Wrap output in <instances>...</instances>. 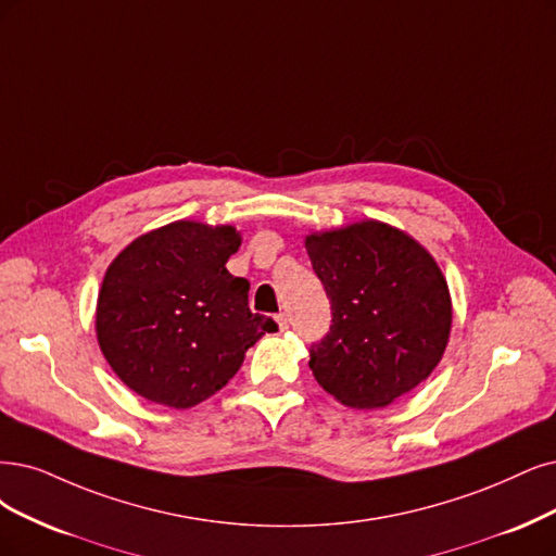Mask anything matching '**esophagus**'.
<instances>
[{
    "mask_svg": "<svg viewBox=\"0 0 556 556\" xmlns=\"http://www.w3.org/2000/svg\"><path fill=\"white\" fill-rule=\"evenodd\" d=\"M277 325H279V330H289V316L279 314V316H277Z\"/></svg>",
    "mask_w": 556,
    "mask_h": 556,
    "instance_id": "1",
    "label": "esophagus"
}]
</instances>
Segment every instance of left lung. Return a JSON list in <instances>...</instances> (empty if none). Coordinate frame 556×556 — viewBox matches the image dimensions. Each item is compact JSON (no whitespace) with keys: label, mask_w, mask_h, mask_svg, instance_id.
<instances>
[{"label":"left lung","mask_w":556,"mask_h":556,"mask_svg":"<svg viewBox=\"0 0 556 556\" xmlns=\"http://www.w3.org/2000/svg\"><path fill=\"white\" fill-rule=\"evenodd\" d=\"M332 304L312 343L314 378L348 407H384L440 364L451 295L435 258L394 226L366 219L304 240Z\"/></svg>","instance_id":"obj_1"}]
</instances>
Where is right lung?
Segmentation results:
<instances>
[{"instance_id":"1","label":"right lung","mask_w":556,"mask_h":556,"mask_svg":"<svg viewBox=\"0 0 556 556\" xmlns=\"http://www.w3.org/2000/svg\"><path fill=\"white\" fill-rule=\"evenodd\" d=\"M233 226L172 222L108 267L96 334L112 371L151 403L188 409L229 382L277 323L250 312V281L226 270Z\"/></svg>"}]
</instances>
